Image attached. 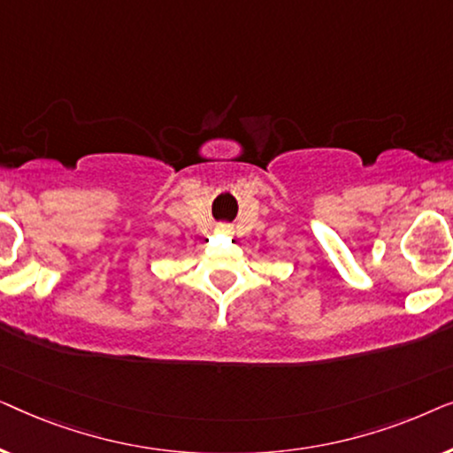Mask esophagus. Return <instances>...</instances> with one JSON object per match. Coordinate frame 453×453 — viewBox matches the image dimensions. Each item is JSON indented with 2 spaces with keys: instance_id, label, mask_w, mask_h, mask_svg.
Returning <instances> with one entry per match:
<instances>
[{
  "instance_id": "esophagus-1",
  "label": "esophagus",
  "mask_w": 453,
  "mask_h": 453,
  "mask_svg": "<svg viewBox=\"0 0 453 453\" xmlns=\"http://www.w3.org/2000/svg\"><path fill=\"white\" fill-rule=\"evenodd\" d=\"M219 231H222V233H228V226L222 225V226H219Z\"/></svg>"
}]
</instances>
